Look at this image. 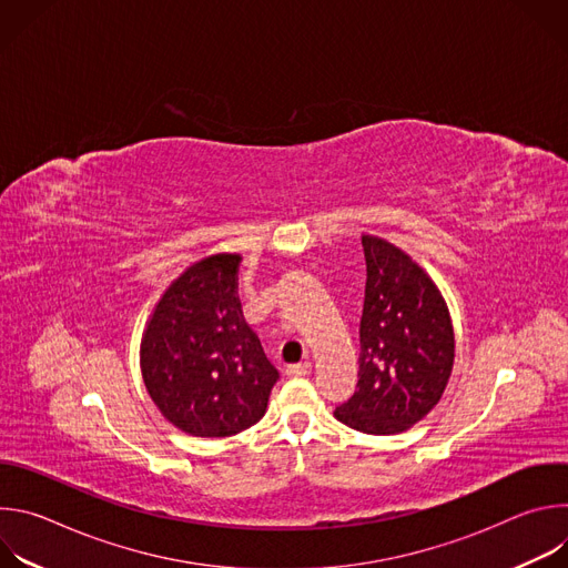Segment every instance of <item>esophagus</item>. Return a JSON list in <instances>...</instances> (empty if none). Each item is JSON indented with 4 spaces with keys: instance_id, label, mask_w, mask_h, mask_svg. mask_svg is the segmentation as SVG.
I'll list each match as a JSON object with an SVG mask.
<instances>
[{
    "instance_id": "obj_1",
    "label": "esophagus",
    "mask_w": 568,
    "mask_h": 568,
    "mask_svg": "<svg viewBox=\"0 0 568 568\" xmlns=\"http://www.w3.org/2000/svg\"><path fill=\"white\" fill-rule=\"evenodd\" d=\"M310 373H312L310 362H301V364L287 366V371H285V375H287V377H305V375H310Z\"/></svg>"
}]
</instances>
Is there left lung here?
<instances>
[{
    "mask_svg": "<svg viewBox=\"0 0 568 568\" xmlns=\"http://www.w3.org/2000/svg\"><path fill=\"white\" fill-rule=\"evenodd\" d=\"M362 247L359 373L335 418L384 436L416 425L436 407L454 366V331L436 285L407 254L373 235L362 237Z\"/></svg>",
    "mask_w": 568,
    "mask_h": 568,
    "instance_id": "left-lung-1",
    "label": "left lung"
}]
</instances>
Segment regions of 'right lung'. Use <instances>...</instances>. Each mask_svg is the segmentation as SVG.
Instances as JSON below:
<instances>
[{
	"mask_svg": "<svg viewBox=\"0 0 568 568\" xmlns=\"http://www.w3.org/2000/svg\"><path fill=\"white\" fill-rule=\"evenodd\" d=\"M240 256L191 265L159 301L141 344L143 382L175 427L224 438L256 425L278 379L240 316Z\"/></svg>",
	"mask_w": 568,
	"mask_h": 568,
	"instance_id": "right-lung-1",
	"label": "right lung"
}]
</instances>
